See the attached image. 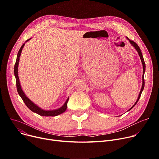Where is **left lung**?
I'll return each mask as SVG.
<instances>
[{
	"instance_id": "8db88e82",
	"label": "left lung",
	"mask_w": 159,
	"mask_h": 159,
	"mask_svg": "<svg viewBox=\"0 0 159 159\" xmlns=\"http://www.w3.org/2000/svg\"><path fill=\"white\" fill-rule=\"evenodd\" d=\"M127 39H128V38H127ZM128 40H129V41L130 42V43L133 45V46H134V47L135 48V49H137V52H138V53H139V56H140V59H141L142 63H143V86H142V88H141V90H140V93H139V97H138V99H137V102L135 103L134 105H133V106L131 107V108H130V109H129V110H130L132 109V108H133V107H134V106L136 105V104H137V102L139 101V98H140V95H141V93H142V92H143V89H144V72H145V70H146V64H145V62H144V58H143V54H142V52H141V51H140V49L139 46L137 44V43H135V42L133 41V40H129V39H128Z\"/></svg>"
}]
</instances>
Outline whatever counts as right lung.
<instances>
[{"mask_svg":"<svg viewBox=\"0 0 159 159\" xmlns=\"http://www.w3.org/2000/svg\"><path fill=\"white\" fill-rule=\"evenodd\" d=\"M30 39H28L27 41H28ZM24 44H25V43L22 44V46H21V48L19 49V51L18 54H17V57H16V62H15V66H14V74H15V79H16V89H17V91H18L19 95L22 98V101H24L25 104L26 105V106L29 108V109L31 111H32L33 112H35V113L41 115V116H55L58 115H60V114L64 113L66 110L67 104H68L69 98L67 99V101H66L65 104L61 108H59V109H57V110H52V111H46V110H43L40 109L39 107H38L37 105H35L33 102H31L22 91L20 84L19 76H18V66H19V58H20V53H21V52H22V48H23Z\"/></svg>","mask_w":159,"mask_h":159,"instance_id":"add662e5","label":"right lung"}]
</instances>
